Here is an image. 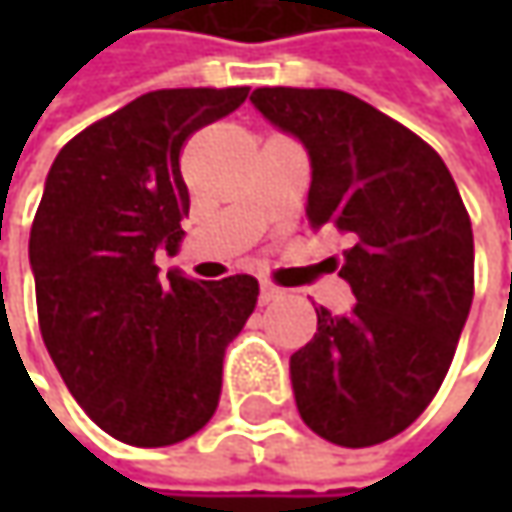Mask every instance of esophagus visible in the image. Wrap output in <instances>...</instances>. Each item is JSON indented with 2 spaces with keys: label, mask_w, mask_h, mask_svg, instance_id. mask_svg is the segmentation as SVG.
Listing matches in <instances>:
<instances>
[{
  "label": "esophagus",
  "mask_w": 512,
  "mask_h": 512,
  "mask_svg": "<svg viewBox=\"0 0 512 512\" xmlns=\"http://www.w3.org/2000/svg\"><path fill=\"white\" fill-rule=\"evenodd\" d=\"M282 296H285V290L270 285V282H262V287H259V305H270V302H276V299H282Z\"/></svg>",
  "instance_id": "esophagus-1"
}]
</instances>
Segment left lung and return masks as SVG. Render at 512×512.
Masks as SVG:
<instances>
[{"label": "left lung", "instance_id": "obj_1", "mask_svg": "<svg viewBox=\"0 0 512 512\" xmlns=\"http://www.w3.org/2000/svg\"><path fill=\"white\" fill-rule=\"evenodd\" d=\"M250 102L310 156V227L350 239L356 305L316 307L290 356L305 424L339 447L399 436L439 393L473 305V227L442 156L353 93L256 88Z\"/></svg>", "mask_w": 512, "mask_h": 512}]
</instances>
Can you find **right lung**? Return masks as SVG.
<instances>
[{
    "label": "right lung",
    "instance_id": "add662e5",
    "mask_svg": "<svg viewBox=\"0 0 512 512\" xmlns=\"http://www.w3.org/2000/svg\"><path fill=\"white\" fill-rule=\"evenodd\" d=\"M250 88L150 90L59 150L30 227L39 330L59 376L105 433L136 447L185 442L219 407L222 362L259 282H196L176 253L190 210L179 153Z\"/></svg>",
    "mask_w": 512,
    "mask_h": 512
}]
</instances>
